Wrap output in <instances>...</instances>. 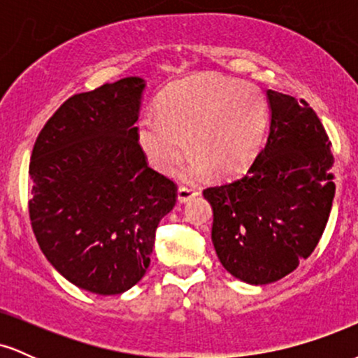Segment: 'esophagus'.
<instances>
[{
	"label": "esophagus",
	"mask_w": 358,
	"mask_h": 358,
	"mask_svg": "<svg viewBox=\"0 0 358 358\" xmlns=\"http://www.w3.org/2000/svg\"><path fill=\"white\" fill-rule=\"evenodd\" d=\"M199 195V190L193 187H180L178 188V202L180 203H187L190 202L193 196Z\"/></svg>",
	"instance_id": "1"
}]
</instances>
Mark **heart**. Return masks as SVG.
<instances>
[{"mask_svg": "<svg viewBox=\"0 0 358 358\" xmlns=\"http://www.w3.org/2000/svg\"><path fill=\"white\" fill-rule=\"evenodd\" d=\"M269 122L264 94L256 85L222 76H199L171 85L159 114H146L138 139L150 163L168 173L182 162L187 138L195 151L180 168L185 180H199L215 168L234 175L256 158Z\"/></svg>", "mask_w": 358, "mask_h": 358, "instance_id": "heart-1", "label": "heart"}]
</instances>
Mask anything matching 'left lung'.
<instances>
[{
    "instance_id": "left-lung-1",
    "label": "left lung",
    "mask_w": 358,
    "mask_h": 358,
    "mask_svg": "<svg viewBox=\"0 0 358 358\" xmlns=\"http://www.w3.org/2000/svg\"><path fill=\"white\" fill-rule=\"evenodd\" d=\"M269 134L241 176L203 190L222 266L249 285L287 276L318 245L335 196L330 139L306 101L266 92Z\"/></svg>"
}]
</instances>
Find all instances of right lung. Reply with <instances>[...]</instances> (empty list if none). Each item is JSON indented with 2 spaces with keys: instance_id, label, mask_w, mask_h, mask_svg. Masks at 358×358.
Here are the masks:
<instances>
[{
  "instance_id": "1",
  "label": "right lung",
  "mask_w": 358,
  "mask_h": 358,
  "mask_svg": "<svg viewBox=\"0 0 358 358\" xmlns=\"http://www.w3.org/2000/svg\"><path fill=\"white\" fill-rule=\"evenodd\" d=\"M145 80L126 77L67 99L36 138L31 229L48 262L90 293L121 294L145 276L173 180L138 143Z\"/></svg>"
}]
</instances>
